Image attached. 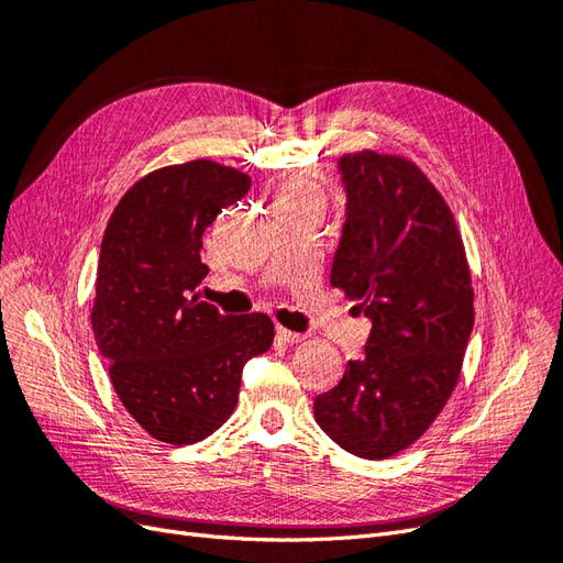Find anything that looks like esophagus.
I'll use <instances>...</instances> for the list:
<instances>
[{
  "label": "esophagus",
  "mask_w": 563,
  "mask_h": 563,
  "mask_svg": "<svg viewBox=\"0 0 563 563\" xmlns=\"http://www.w3.org/2000/svg\"><path fill=\"white\" fill-rule=\"evenodd\" d=\"M277 338L282 340V343H286V345H294V343H300L302 333H296V331H288L284 327H277Z\"/></svg>",
  "instance_id": "1"
}]
</instances>
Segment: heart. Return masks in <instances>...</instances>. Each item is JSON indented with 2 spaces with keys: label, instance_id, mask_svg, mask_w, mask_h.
<instances>
[{
  "label": "heart",
  "instance_id": "heart-1",
  "mask_svg": "<svg viewBox=\"0 0 563 563\" xmlns=\"http://www.w3.org/2000/svg\"><path fill=\"white\" fill-rule=\"evenodd\" d=\"M282 197H314L317 199V187L305 178H288L282 187Z\"/></svg>",
  "mask_w": 563,
  "mask_h": 563
}]
</instances>
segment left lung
Wrapping results in <instances>:
<instances>
[{
	"label": "left lung",
	"instance_id": "1",
	"mask_svg": "<svg viewBox=\"0 0 563 563\" xmlns=\"http://www.w3.org/2000/svg\"><path fill=\"white\" fill-rule=\"evenodd\" d=\"M347 211L331 286L371 319L364 356L314 399L338 446L383 460L418 441L446 406L474 327L463 236L418 164L362 150L338 162Z\"/></svg>",
	"mask_w": 563,
	"mask_h": 563
}]
</instances>
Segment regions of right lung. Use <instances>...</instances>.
Listing matches in <instances>:
<instances>
[{"label": "right lung", "instance_id": "add662e5", "mask_svg": "<svg viewBox=\"0 0 563 563\" xmlns=\"http://www.w3.org/2000/svg\"><path fill=\"white\" fill-rule=\"evenodd\" d=\"M251 178L192 159L157 168L119 199L100 244L91 327L119 401L164 444H195L240 399L242 368L275 340L263 312L220 314L197 286L201 234Z\"/></svg>", "mask_w": 563, "mask_h": 563}]
</instances>
